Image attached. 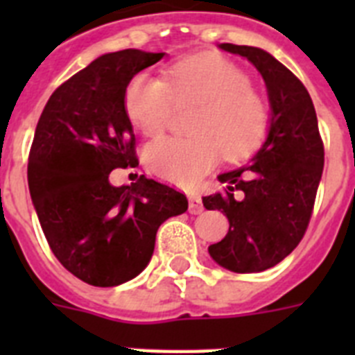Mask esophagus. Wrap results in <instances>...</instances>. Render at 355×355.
Returning <instances> with one entry per match:
<instances>
[{"mask_svg": "<svg viewBox=\"0 0 355 355\" xmlns=\"http://www.w3.org/2000/svg\"><path fill=\"white\" fill-rule=\"evenodd\" d=\"M188 209H190V213H193V215H197V213H200L205 209L200 196H197V193L188 196Z\"/></svg>", "mask_w": 355, "mask_h": 355, "instance_id": "1", "label": "esophagus"}]
</instances>
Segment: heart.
<instances>
[{"instance_id":"b5f03b06","label":"heart","mask_w":355,"mask_h":355,"mask_svg":"<svg viewBox=\"0 0 355 355\" xmlns=\"http://www.w3.org/2000/svg\"><path fill=\"white\" fill-rule=\"evenodd\" d=\"M196 105L190 137H162L146 147L150 172L192 187L220 162L250 156L268 131V108L233 62L216 55L181 58L163 78L135 74L124 90V108L137 130L155 137L171 122L175 106Z\"/></svg>"}]
</instances>
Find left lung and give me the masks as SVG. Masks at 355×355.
I'll return each instance as SVG.
<instances>
[{"label":"left lung","instance_id":"obj_1","mask_svg":"<svg viewBox=\"0 0 355 355\" xmlns=\"http://www.w3.org/2000/svg\"><path fill=\"white\" fill-rule=\"evenodd\" d=\"M261 72L270 99V130L249 165L218 175L224 190L202 197L206 209L225 213L229 231L209 256L236 274L283 261L304 238L324 171V142L311 96L288 67L252 46L220 44Z\"/></svg>","mask_w":355,"mask_h":355}]
</instances>
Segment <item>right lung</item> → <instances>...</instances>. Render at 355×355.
<instances>
[{"label":"right lung","instance_id":"1","mask_svg":"<svg viewBox=\"0 0 355 355\" xmlns=\"http://www.w3.org/2000/svg\"><path fill=\"white\" fill-rule=\"evenodd\" d=\"M165 53H108L58 87L44 106L28 158V187L56 259L83 283L117 286L149 263L158 227L188 209L168 184L140 175L112 187L110 172L137 167L124 108L131 78Z\"/></svg>","mask_w":355,"mask_h":355}]
</instances>
